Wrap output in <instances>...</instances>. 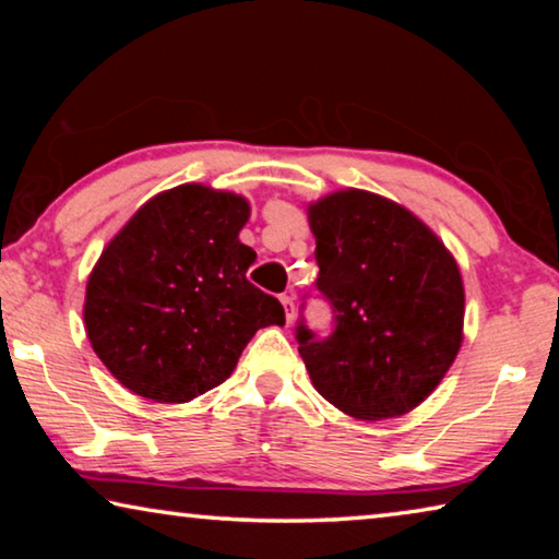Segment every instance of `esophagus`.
Returning a JSON list of instances; mask_svg holds the SVG:
<instances>
[{"label": "esophagus", "instance_id": "esophagus-1", "mask_svg": "<svg viewBox=\"0 0 559 559\" xmlns=\"http://www.w3.org/2000/svg\"><path fill=\"white\" fill-rule=\"evenodd\" d=\"M283 308H286V320L293 323V318H296V302H293V296H281Z\"/></svg>", "mask_w": 559, "mask_h": 559}]
</instances>
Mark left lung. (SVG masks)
<instances>
[{
  "label": "left lung",
  "instance_id": "1",
  "mask_svg": "<svg viewBox=\"0 0 559 559\" xmlns=\"http://www.w3.org/2000/svg\"><path fill=\"white\" fill-rule=\"evenodd\" d=\"M318 281L335 313L328 337L298 323L316 390L355 419H392L437 390L463 343L456 259L386 197L343 189L308 206Z\"/></svg>",
  "mask_w": 559,
  "mask_h": 559
}]
</instances>
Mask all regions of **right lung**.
<instances>
[{"label":"right lung","instance_id":"obj_1","mask_svg":"<svg viewBox=\"0 0 559 559\" xmlns=\"http://www.w3.org/2000/svg\"><path fill=\"white\" fill-rule=\"evenodd\" d=\"M251 206L204 185L159 192L93 266L83 320L100 362L145 400L182 404L234 372L259 328L283 325L278 298L246 278L239 241Z\"/></svg>","mask_w":559,"mask_h":559}]
</instances>
